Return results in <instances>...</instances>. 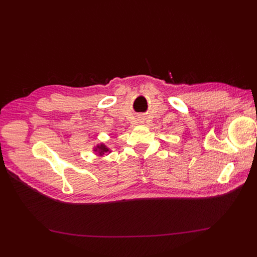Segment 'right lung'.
Segmentation results:
<instances>
[{
    "label": "right lung",
    "instance_id": "obj_1",
    "mask_svg": "<svg viewBox=\"0 0 257 257\" xmlns=\"http://www.w3.org/2000/svg\"><path fill=\"white\" fill-rule=\"evenodd\" d=\"M93 152H95V154H97L98 157H103V155H108L111 150L110 148H108L105 144L100 143V144H97L96 146L93 147Z\"/></svg>",
    "mask_w": 257,
    "mask_h": 257
}]
</instances>
